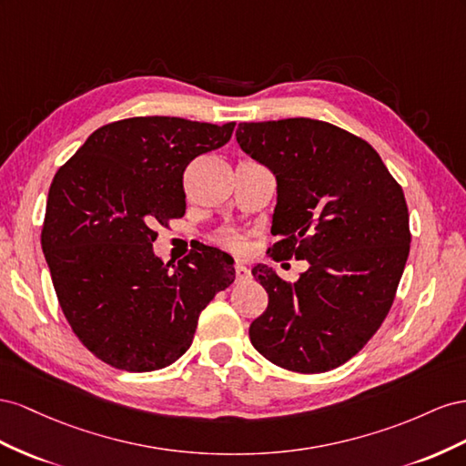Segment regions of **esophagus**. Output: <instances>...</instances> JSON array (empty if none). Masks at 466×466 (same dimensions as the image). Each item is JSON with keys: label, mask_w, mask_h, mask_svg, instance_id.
Returning <instances> with one entry per match:
<instances>
[{"label": "esophagus", "mask_w": 466, "mask_h": 466, "mask_svg": "<svg viewBox=\"0 0 466 466\" xmlns=\"http://www.w3.org/2000/svg\"><path fill=\"white\" fill-rule=\"evenodd\" d=\"M234 273H236V281H244V279L249 277V269L240 261L234 265Z\"/></svg>", "instance_id": "obj_1"}]
</instances>
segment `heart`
I'll return each mask as SVG.
<instances>
[{
    "label": "heart",
    "mask_w": 466,
    "mask_h": 466,
    "mask_svg": "<svg viewBox=\"0 0 466 466\" xmlns=\"http://www.w3.org/2000/svg\"><path fill=\"white\" fill-rule=\"evenodd\" d=\"M224 244L228 246L230 249H234V251H240V249L244 248L242 238L236 236V234H228V236H226V238H224Z\"/></svg>",
    "instance_id": "1"
}]
</instances>
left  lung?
I'll use <instances>...</instances> for the list:
<instances>
[{
	"label": "left lung",
	"instance_id": "1",
	"mask_svg": "<svg viewBox=\"0 0 466 466\" xmlns=\"http://www.w3.org/2000/svg\"><path fill=\"white\" fill-rule=\"evenodd\" d=\"M236 140L277 179L271 258L309 261L295 283L263 263L251 269L269 297L251 345L297 373L336 369L392 307L410 251L402 187L373 146L324 121L240 123Z\"/></svg>",
	"mask_w": 466,
	"mask_h": 466
}]
</instances>
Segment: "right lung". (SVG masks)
Here are the masks:
<instances>
[{
	"label": "right lung",
	"mask_w": 466,
	"mask_h": 466,
	"mask_svg": "<svg viewBox=\"0 0 466 466\" xmlns=\"http://www.w3.org/2000/svg\"><path fill=\"white\" fill-rule=\"evenodd\" d=\"M222 127L132 116L97 128L52 179L43 254L66 320L111 367L146 373L189 350L198 314L234 283L228 254L203 246L166 265L156 224L185 212L183 171L230 140Z\"/></svg>",
	"instance_id": "1"
}]
</instances>
